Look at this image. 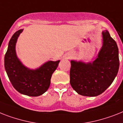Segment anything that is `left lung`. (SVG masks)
Segmentation results:
<instances>
[{"mask_svg": "<svg viewBox=\"0 0 123 123\" xmlns=\"http://www.w3.org/2000/svg\"><path fill=\"white\" fill-rule=\"evenodd\" d=\"M102 46L93 62L71 61L70 84L78 94L96 97L112 84L119 67L117 43L107 30L102 32Z\"/></svg>", "mask_w": 123, "mask_h": 123, "instance_id": "left-lung-1", "label": "left lung"}]
</instances>
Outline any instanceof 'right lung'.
Returning <instances> with one entry per match:
<instances>
[{
  "mask_svg": "<svg viewBox=\"0 0 123 123\" xmlns=\"http://www.w3.org/2000/svg\"><path fill=\"white\" fill-rule=\"evenodd\" d=\"M23 29L17 31L11 37L5 55L4 66L10 81L21 94L38 97L49 89L50 79L60 60L49 61L35 69H30L22 63L16 52V44Z\"/></svg>",
  "mask_w": 123,
  "mask_h": 123,
  "instance_id": "right-lung-1",
  "label": "right lung"
}]
</instances>
